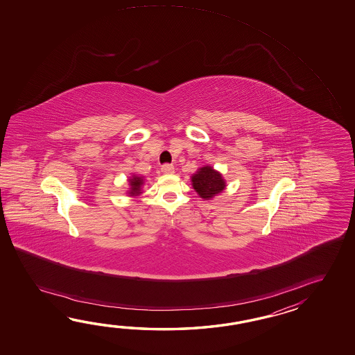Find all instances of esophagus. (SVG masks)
I'll list each match as a JSON object with an SVG mask.
<instances>
[{"label":"esophagus","mask_w":355,"mask_h":355,"mask_svg":"<svg viewBox=\"0 0 355 355\" xmlns=\"http://www.w3.org/2000/svg\"><path fill=\"white\" fill-rule=\"evenodd\" d=\"M161 171L164 173V174H174L175 173V167L173 165H164V166L161 167Z\"/></svg>","instance_id":"obj_1"}]
</instances>
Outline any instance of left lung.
<instances>
[{"mask_svg": "<svg viewBox=\"0 0 355 355\" xmlns=\"http://www.w3.org/2000/svg\"><path fill=\"white\" fill-rule=\"evenodd\" d=\"M191 187L196 194L204 200H211L213 198L223 193L227 184L223 175L209 165H204L191 175Z\"/></svg>", "mask_w": 355, "mask_h": 355, "instance_id": "8db88e82", "label": "left lung"}]
</instances>
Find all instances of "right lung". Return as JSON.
Returning <instances> with one entry per match:
<instances>
[{"instance_id":"obj_1","label":"right lung","mask_w":355,"mask_h":355,"mask_svg":"<svg viewBox=\"0 0 355 355\" xmlns=\"http://www.w3.org/2000/svg\"><path fill=\"white\" fill-rule=\"evenodd\" d=\"M129 190H127V194L129 196H138L144 193V176L141 175H132L128 178Z\"/></svg>"}]
</instances>
